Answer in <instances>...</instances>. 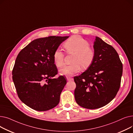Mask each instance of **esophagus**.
<instances>
[{
  "mask_svg": "<svg viewBox=\"0 0 133 133\" xmlns=\"http://www.w3.org/2000/svg\"><path fill=\"white\" fill-rule=\"evenodd\" d=\"M67 81H71V80H73V79L71 77H67Z\"/></svg>",
  "mask_w": 133,
  "mask_h": 133,
  "instance_id": "esophagus-1",
  "label": "esophagus"
}]
</instances>
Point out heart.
Here are the masks:
<instances>
[{
  "label": "heart",
  "mask_w": 133,
  "mask_h": 133,
  "mask_svg": "<svg viewBox=\"0 0 133 133\" xmlns=\"http://www.w3.org/2000/svg\"><path fill=\"white\" fill-rule=\"evenodd\" d=\"M89 42L79 36H73L69 38L64 44V47L69 54H73L71 65L60 69L59 72L62 75L72 76L79 72L80 67L86 69L92 65L95 53L90 47ZM53 59L55 65L61 67L64 63V54L59 48L53 53Z\"/></svg>",
  "instance_id": "1"
}]
</instances>
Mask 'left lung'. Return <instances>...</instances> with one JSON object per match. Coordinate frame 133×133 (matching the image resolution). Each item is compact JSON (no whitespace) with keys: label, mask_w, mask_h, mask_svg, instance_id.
Wrapping results in <instances>:
<instances>
[{"label":"left lung","mask_w":133,"mask_h":133,"mask_svg":"<svg viewBox=\"0 0 133 133\" xmlns=\"http://www.w3.org/2000/svg\"><path fill=\"white\" fill-rule=\"evenodd\" d=\"M94 60L86 71L74 76L75 99L79 106L94 109L106 106L119 90L123 66L111 45L96 37Z\"/></svg>","instance_id":"obj_1"}]
</instances>
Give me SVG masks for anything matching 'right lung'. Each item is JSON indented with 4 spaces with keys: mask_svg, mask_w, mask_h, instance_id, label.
Instances as JSON below:
<instances>
[{
    "mask_svg": "<svg viewBox=\"0 0 133 133\" xmlns=\"http://www.w3.org/2000/svg\"><path fill=\"white\" fill-rule=\"evenodd\" d=\"M69 37L50 36L33 40L18 54L12 79L20 100L37 111L57 106L66 84L64 76L54 78L58 69L54 52Z\"/></svg>",
    "mask_w": 133,
    "mask_h": 133,
    "instance_id": "obj_1",
    "label": "right lung"
}]
</instances>
